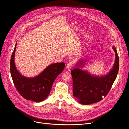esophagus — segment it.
<instances>
[{
	"instance_id": "esophagus-1",
	"label": "esophagus",
	"mask_w": 129,
	"mask_h": 129,
	"mask_svg": "<svg viewBox=\"0 0 129 129\" xmlns=\"http://www.w3.org/2000/svg\"><path fill=\"white\" fill-rule=\"evenodd\" d=\"M73 66V63L72 62H69L66 65V68H67L68 69H71Z\"/></svg>"
}]
</instances>
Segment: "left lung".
I'll return each instance as SVG.
<instances>
[{
    "mask_svg": "<svg viewBox=\"0 0 129 129\" xmlns=\"http://www.w3.org/2000/svg\"><path fill=\"white\" fill-rule=\"evenodd\" d=\"M115 61L112 69L105 76L101 77L91 75L88 72L79 68L83 66L86 60H81L75 68L71 71L73 78V95L78 102L84 105H88L99 102L106 96L110 90L117 76L119 67V57L116 48Z\"/></svg>",
    "mask_w": 129,
    "mask_h": 129,
    "instance_id": "1",
    "label": "left lung"
}]
</instances>
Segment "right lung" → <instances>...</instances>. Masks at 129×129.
Listing matches in <instances>:
<instances>
[{
	"label": "right lung",
	"mask_w": 129,
	"mask_h": 129,
	"mask_svg": "<svg viewBox=\"0 0 129 129\" xmlns=\"http://www.w3.org/2000/svg\"><path fill=\"white\" fill-rule=\"evenodd\" d=\"M16 43L10 61V72L14 84L20 95L25 99L36 102L44 101L49 95L56 78L63 71L64 63L50 64L38 76L27 78L17 71L14 62Z\"/></svg>",
	"instance_id": "right-lung-1"
}]
</instances>
